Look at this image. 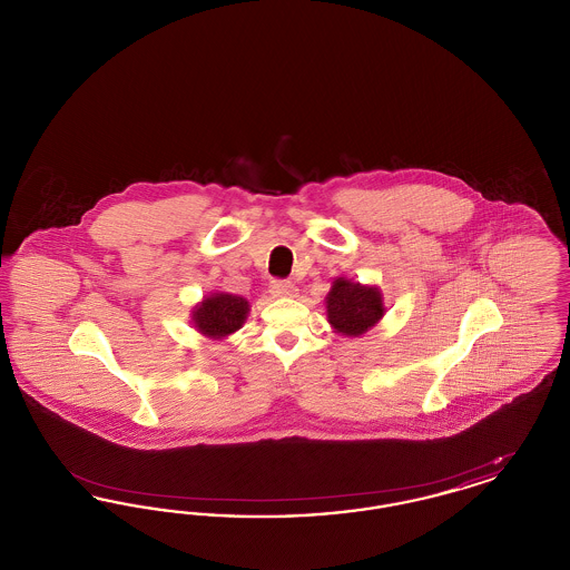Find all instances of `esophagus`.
<instances>
[{"mask_svg":"<svg viewBox=\"0 0 570 570\" xmlns=\"http://www.w3.org/2000/svg\"><path fill=\"white\" fill-rule=\"evenodd\" d=\"M269 288L275 297H295L297 295V286L288 279H273Z\"/></svg>","mask_w":570,"mask_h":570,"instance_id":"esophagus-1","label":"esophagus"}]
</instances>
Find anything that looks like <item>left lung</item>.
<instances>
[{"instance_id":"left-lung-1","label":"left lung","mask_w":570,"mask_h":570,"mask_svg":"<svg viewBox=\"0 0 570 570\" xmlns=\"http://www.w3.org/2000/svg\"><path fill=\"white\" fill-rule=\"evenodd\" d=\"M328 323L344 335H361L370 326L376 325L382 314V295L379 288L361 286L358 282H348L344 277L335 279L326 297Z\"/></svg>"}]
</instances>
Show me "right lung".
Wrapping results in <instances>:
<instances>
[{
  "label": "right lung",
  "mask_w": 570,
  "mask_h": 570,
  "mask_svg": "<svg viewBox=\"0 0 570 570\" xmlns=\"http://www.w3.org/2000/svg\"><path fill=\"white\" fill-rule=\"evenodd\" d=\"M249 305L239 295L216 293L205 298L191 314L196 328L209 337H224L244 325Z\"/></svg>",
  "instance_id": "right-lung-1"
}]
</instances>
